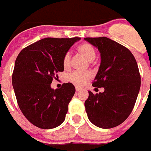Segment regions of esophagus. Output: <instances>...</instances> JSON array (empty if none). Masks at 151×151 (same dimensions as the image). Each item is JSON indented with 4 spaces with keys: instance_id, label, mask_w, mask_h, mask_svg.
<instances>
[{
    "instance_id": "34e87169",
    "label": "esophagus",
    "mask_w": 151,
    "mask_h": 151,
    "mask_svg": "<svg viewBox=\"0 0 151 151\" xmlns=\"http://www.w3.org/2000/svg\"><path fill=\"white\" fill-rule=\"evenodd\" d=\"M76 91H78L82 90V88H78V87H76Z\"/></svg>"
}]
</instances>
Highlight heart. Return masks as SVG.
Masks as SVG:
<instances>
[{"label": "heart", "mask_w": 151, "mask_h": 151, "mask_svg": "<svg viewBox=\"0 0 151 151\" xmlns=\"http://www.w3.org/2000/svg\"><path fill=\"white\" fill-rule=\"evenodd\" d=\"M78 51L89 61H92L95 58V49L89 43H84L79 45L78 47ZM62 63L64 69H69L71 63V56L69 52L64 54ZM92 74L90 72H73L68 76L67 79L73 85L78 87H82L88 82Z\"/></svg>", "instance_id": "1"}]
</instances>
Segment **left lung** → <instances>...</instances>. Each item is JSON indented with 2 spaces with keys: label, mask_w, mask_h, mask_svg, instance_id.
I'll return each instance as SVG.
<instances>
[{
  "label": "left lung",
  "mask_w": 151,
  "mask_h": 151,
  "mask_svg": "<svg viewBox=\"0 0 151 151\" xmlns=\"http://www.w3.org/2000/svg\"><path fill=\"white\" fill-rule=\"evenodd\" d=\"M85 40L101 53V66L92 85L104 88L95 94L88 91L85 110L94 125L114 128L129 117L135 104L141 87L138 64L132 52L116 41L106 37Z\"/></svg>",
  "instance_id": "left-lung-1"
}]
</instances>
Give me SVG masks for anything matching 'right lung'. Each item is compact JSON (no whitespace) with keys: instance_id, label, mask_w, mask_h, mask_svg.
Listing matches in <instances>:
<instances>
[{"instance_id":"add662e5","label":"right lung","mask_w":151,"mask_h":151,"mask_svg":"<svg viewBox=\"0 0 151 151\" xmlns=\"http://www.w3.org/2000/svg\"><path fill=\"white\" fill-rule=\"evenodd\" d=\"M80 39L43 38L22 49L17 57L12 82L17 104L25 117L40 129H54L65 120L76 88L68 82L54 90L50 84L64 70V54Z\"/></svg>"}]
</instances>
